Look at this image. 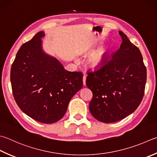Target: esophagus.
I'll use <instances>...</instances> for the list:
<instances>
[{
	"label": "esophagus",
	"mask_w": 157,
	"mask_h": 157,
	"mask_svg": "<svg viewBox=\"0 0 157 157\" xmlns=\"http://www.w3.org/2000/svg\"><path fill=\"white\" fill-rule=\"evenodd\" d=\"M82 82H83V85L85 86L86 85V75H84L83 77H82Z\"/></svg>",
	"instance_id": "obj_1"
}]
</instances>
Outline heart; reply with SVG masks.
I'll list each match as a JSON object with an SVG mask.
<instances>
[{
	"label": "heart",
	"mask_w": 157,
	"mask_h": 157,
	"mask_svg": "<svg viewBox=\"0 0 157 157\" xmlns=\"http://www.w3.org/2000/svg\"><path fill=\"white\" fill-rule=\"evenodd\" d=\"M106 51H107L106 48H100L95 52L93 53L87 59L88 66L94 69H97L101 67L103 61L105 60Z\"/></svg>",
	"instance_id": "1"
}]
</instances>
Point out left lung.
I'll list each match as a JSON object with an SVG mask.
<instances>
[{
	"mask_svg": "<svg viewBox=\"0 0 157 157\" xmlns=\"http://www.w3.org/2000/svg\"><path fill=\"white\" fill-rule=\"evenodd\" d=\"M119 33L122 40L120 49L105 66L89 73L86 78L93 94L90 113L104 123L117 122L133 113L142 100L146 82L140 49L122 31Z\"/></svg>",
	"mask_w": 157,
	"mask_h": 157,
	"instance_id": "left-lung-1",
	"label": "left lung"
}]
</instances>
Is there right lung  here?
<instances>
[{
	"label": "right lung",
	"instance_id": "right-lung-1",
	"mask_svg": "<svg viewBox=\"0 0 157 157\" xmlns=\"http://www.w3.org/2000/svg\"><path fill=\"white\" fill-rule=\"evenodd\" d=\"M44 31L22 45L11 68L14 99L28 116L52 124L64 116L72 98L82 87V74L69 72L44 51Z\"/></svg>",
	"mask_w": 157,
	"mask_h": 157
}]
</instances>
